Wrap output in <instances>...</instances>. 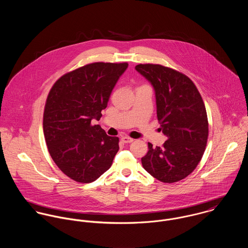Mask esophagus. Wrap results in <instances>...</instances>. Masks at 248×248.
<instances>
[{
  "instance_id": "1",
  "label": "esophagus",
  "mask_w": 248,
  "mask_h": 248,
  "mask_svg": "<svg viewBox=\"0 0 248 248\" xmlns=\"http://www.w3.org/2000/svg\"><path fill=\"white\" fill-rule=\"evenodd\" d=\"M121 140H122L123 143H131V142L134 141V140L131 139V138H129V137H123V138L121 139Z\"/></svg>"
}]
</instances>
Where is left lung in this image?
<instances>
[{"mask_svg": "<svg viewBox=\"0 0 248 248\" xmlns=\"http://www.w3.org/2000/svg\"><path fill=\"white\" fill-rule=\"evenodd\" d=\"M136 70L155 90L159 129L167 137L162 147L148 143L142 166L162 182H177L196 169L205 151L208 119L203 100L193 81L179 71L154 64H140Z\"/></svg>", "mask_w": 248, "mask_h": 248, "instance_id": "8db88e82", "label": "left lung"}]
</instances>
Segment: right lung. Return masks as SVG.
<instances>
[{
    "label": "right lung",
    "mask_w": 248,
    "mask_h": 248,
    "mask_svg": "<svg viewBox=\"0 0 248 248\" xmlns=\"http://www.w3.org/2000/svg\"><path fill=\"white\" fill-rule=\"evenodd\" d=\"M128 63H92L60 77L45 106L43 128L55 164L71 179L89 183L112 164L119 139L107 136L99 125L112 89Z\"/></svg>",
    "instance_id": "add662e5"
}]
</instances>
